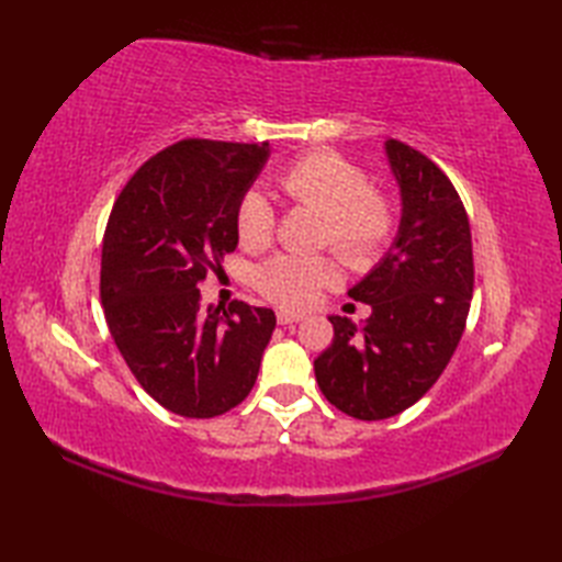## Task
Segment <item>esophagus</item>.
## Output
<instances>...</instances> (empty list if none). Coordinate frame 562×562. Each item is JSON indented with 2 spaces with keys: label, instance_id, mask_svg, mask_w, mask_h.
<instances>
[{
  "label": "esophagus",
  "instance_id": "1",
  "mask_svg": "<svg viewBox=\"0 0 562 562\" xmlns=\"http://www.w3.org/2000/svg\"><path fill=\"white\" fill-rule=\"evenodd\" d=\"M304 318V314H297V312H277V321L281 323V326H291V323H297V321H302Z\"/></svg>",
  "mask_w": 562,
  "mask_h": 562
}]
</instances>
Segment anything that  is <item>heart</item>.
I'll return each mask as SVG.
<instances>
[{"label": "heart", "mask_w": 562, "mask_h": 562, "mask_svg": "<svg viewBox=\"0 0 562 562\" xmlns=\"http://www.w3.org/2000/svg\"><path fill=\"white\" fill-rule=\"evenodd\" d=\"M281 192L300 206L326 217L323 244L349 267L375 265L396 236V209L391 199L370 190L368 173L337 151H307L279 173ZM236 239L248 250L274 241L277 215L260 190H246L234 211ZM339 281V267L326 255L283 252L267 260L255 285L283 310H307L323 288Z\"/></svg>", "instance_id": "obj_1"}]
</instances>
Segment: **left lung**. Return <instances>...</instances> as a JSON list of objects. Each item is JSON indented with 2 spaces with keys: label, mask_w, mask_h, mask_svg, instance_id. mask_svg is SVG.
I'll return each mask as SVG.
<instances>
[{
  "label": "left lung",
  "mask_w": 562,
  "mask_h": 562,
  "mask_svg": "<svg viewBox=\"0 0 562 562\" xmlns=\"http://www.w3.org/2000/svg\"><path fill=\"white\" fill-rule=\"evenodd\" d=\"M403 199L396 241L349 297L372 307L359 330L330 316L333 345L314 361L337 411L375 422L394 417L436 384L462 339L473 295V250L464 203L422 151L386 140Z\"/></svg>",
  "instance_id": "1"
}]
</instances>
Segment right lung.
<instances>
[{
    "label": "right lung",
    "instance_id": "1",
    "mask_svg": "<svg viewBox=\"0 0 562 562\" xmlns=\"http://www.w3.org/2000/svg\"><path fill=\"white\" fill-rule=\"evenodd\" d=\"M269 143L187 138L149 157L119 192L100 260V300L133 378L166 411L225 415L258 380L277 316L234 300L201 307L199 283L239 244L234 211Z\"/></svg>",
    "mask_w": 562,
    "mask_h": 562
}]
</instances>
